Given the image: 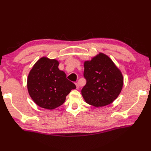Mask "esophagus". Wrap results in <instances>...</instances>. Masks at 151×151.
<instances>
[{
  "label": "esophagus",
  "instance_id": "34e87169",
  "mask_svg": "<svg viewBox=\"0 0 151 151\" xmlns=\"http://www.w3.org/2000/svg\"><path fill=\"white\" fill-rule=\"evenodd\" d=\"M76 89H78L79 88V84L77 83H76Z\"/></svg>",
  "mask_w": 151,
  "mask_h": 151
}]
</instances>
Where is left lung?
<instances>
[{
    "instance_id": "left-lung-1",
    "label": "left lung",
    "mask_w": 151,
    "mask_h": 151,
    "mask_svg": "<svg viewBox=\"0 0 151 151\" xmlns=\"http://www.w3.org/2000/svg\"><path fill=\"white\" fill-rule=\"evenodd\" d=\"M86 84L81 90L87 103L101 107L111 103L120 94L123 78L121 72L107 55L99 53L84 62Z\"/></svg>"
}]
</instances>
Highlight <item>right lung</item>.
<instances>
[{
    "mask_svg": "<svg viewBox=\"0 0 151 151\" xmlns=\"http://www.w3.org/2000/svg\"><path fill=\"white\" fill-rule=\"evenodd\" d=\"M57 60L41 58L32 68L28 77V93L39 106L53 109L60 106L72 89L76 88L64 72L58 69Z\"/></svg>",
    "mask_w": 151,
    "mask_h": 151,
    "instance_id": "1",
    "label": "right lung"
}]
</instances>
